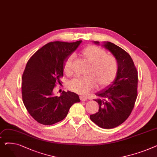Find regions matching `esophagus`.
<instances>
[{"label":"esophagus","instance_id":"esophagus-1","mask_svg":"<svg viewBox=\"0 0 157 157\" xmlns=\"http://www.w3.org/2000/svg\"><path fill=\"white\" fill-rule=\"evenodd\" d=\"M80 100L81 101H87V97L85 96H80Z\"/></svg>","mask_w":157,"mask_h":157}]
</instances>
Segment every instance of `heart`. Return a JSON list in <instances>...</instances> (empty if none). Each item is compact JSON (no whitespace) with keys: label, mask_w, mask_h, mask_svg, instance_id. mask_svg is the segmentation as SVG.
Instances as JSON below:
<instances>
[{"label":"heart","mask_w":157,"mask_h":157,"mask_svg":"<svg viewBox=\"0 0 157 157\" xmlns=\"http://www.w3.org/2000/svg\"><path fill=\"white\" fill-rule=\"evenodd\" d=\"M81 55L90 64L89 74L92 76L76 77L68 83V88L79 94H86L97 83L98 87L109 85L116 78L118 63L113 56H108L103 49L95 46H90L82 50ZM74 57L71 55L64 64V72L69 74L72 71Z\"/></svg>","instance_id":"heart-1"}]
</instances>
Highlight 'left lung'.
Here are the masks:
<instances>
[{"label": "left lung", "instance_id": "1", "mask_svg": "<svg viewBox=\"0 0 157 157\" xmlns=\"http://www.w3.org/2000/svg\"><path fill=\"white\" fill-rule=\"evenodd\" d=\"M100 45L98 41H94ZM102 46L109 51L118 63L117 76L111 84L98 92L94 99L99 105L98 111L90 120L102 128H113L124 122L132 111L137 95L138 76L134 62L128 53L111 42Z\"/></svg>", "mask_w": 157, "mask_h": 157}]
</instances>
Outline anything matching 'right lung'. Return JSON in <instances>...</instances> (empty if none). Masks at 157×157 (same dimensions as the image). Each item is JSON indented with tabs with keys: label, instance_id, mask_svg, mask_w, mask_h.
I'll list each match as a JSON object with an SVG mask.
<instances>
[{
	"label": "right lung",
	"instance_id": "obj_1",
	"mask_svg": "<svg viewBox=\"0 0 157 157\" xmlns=\"http://www.w3.org/2000/svg\"><path fill=\"white\" fill-rule=\"evenodd\" d=\"M81 42L49 43L33 55L26 65L22 76V99L29 113L40 124L50 125L60 121L71 107L80 102L76 93L63 91L59 97L54 94L53 88L63 76L64 62Z\"/></svg>",
	"mask_w": 157,
	"mask_h": 157
}]
</instances>
